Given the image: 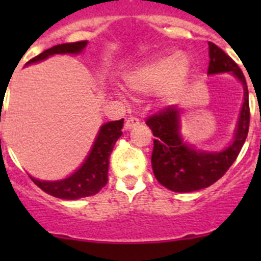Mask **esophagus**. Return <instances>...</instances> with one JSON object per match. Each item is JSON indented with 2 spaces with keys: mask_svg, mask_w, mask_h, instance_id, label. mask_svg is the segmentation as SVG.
<instances>
[{
  "mask_svg": "<svg viewBox=\"0 0 261 261\" xmlns=\"http://www.w3.org/2000/svg\"><path fill=\"white\" fill-rule=\"evenodd\" d=\"M138 124H140V119H137V117H128V119L125 120V124H124V128L125 129H132L135 128V126H137Z\"/></svg>",
  "mask_w": 261,
  "mask_h": 261,
  "instance_id": "esophagus-1",
  "label": "esophagus"
}]
</instances>
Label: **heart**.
<instances>
[{"mask_svg":"<svg viewBox=\"0 0 261 261\" xmlns=\"http://www.w3.org/2000/svg\"><path fill=\"white\" fill-rule=\"evenodd\" d=\"M191 66L177 53H167L147 60L126 77V85L137 94H150L159 90L165 102L176 100L190 82Z\"/></svg>","mask_w":261,"mask_h":261,"instance_id":"b5f03b06","label":"heart"}]
</instances>
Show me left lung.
<instances>
[{
    "instance_id": "1",
    "label": "left lung",
    "mask_w": 261,
    "mask_h": 261,
    "mask_svg": "<svg viewBox=\"0 0 261 261\" xmlns=\"http://www.w3.org/2000/svg\"><path fill=\"white\" fill-rule=\"evenodd\" d=\"M208 74L232 73L243 85L244 100L232 144L220 153L195 150L179 133V110L168 106L146 119L154 140L151 166L156 180L174 192H192L212 186L226 174L241 153L250 126V103L246 78L237 62L209 41Z\"/></svg>"
}]
</instances>
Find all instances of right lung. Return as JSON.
I'll use <instances>...</instances> for the list:
<instances>
[{"mask_svg":"<svg viewBox=\"0 0 261 261\" xmlns=\"http://www.w3.org/2000/svg\"><path fill=\"white\" fill-rule=\"evenodd\" d=\"M86 45L87 40L55 45L27 61L26 65L41 61L48 56L57 55V53H80ZM123 123L124 119H121L102 125L86 161L73 175L59 181H40L30 176L31 180L41 191H44L50 196H55L57 199L77 200L81 197L96 195L107 184L108 158L119 137L123 135V130H121Z\"/></svg>","mask_w":261,"mask_h":261,"instance_id":"obj_1","label":"right lung"}]
</instances>
